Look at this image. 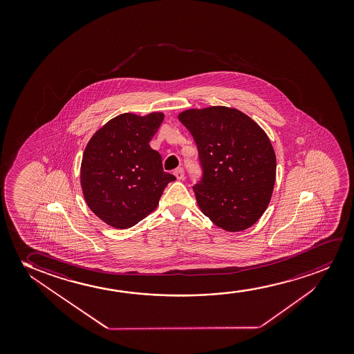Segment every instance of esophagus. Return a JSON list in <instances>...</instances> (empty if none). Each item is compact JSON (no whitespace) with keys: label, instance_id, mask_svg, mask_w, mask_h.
Here are the masks:
<instances>
[{"label":"esophagus","instance_id":"esophagus-1","mask_svg":"<svg viewBox=\"0 0 354 354\" xmlns=\"http://www.w3.org/2000/svg\"><path fill=\"white\" fill-rule=\"evenodd\" d=\"M174 175L176 176V179L183 180L185 178V171L183 168H178V169H175Z\"/></svg>","mask_w":354,"mask_h":354}]
</instances>
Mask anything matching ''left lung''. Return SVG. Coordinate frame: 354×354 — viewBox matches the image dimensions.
<instances>
[{
	"label": "left lung",
	"mask_w": 354,
	"mask_h": 354,
	"mask_svg": "<svg viewBox=\"0 0 354 354\" xmlns=\"http://www.w3.org/2000/svg\"><path fill=\"white\" fill-rule=\"evenodd\" d=\"M178 118L198 150L203 173L194 191L201 210L230 232L252 226L265 213L276 181V153L266 133L230 107L191 109Z\"/></svg>",
	"instance_id": "obj_1"
}]
</instances>
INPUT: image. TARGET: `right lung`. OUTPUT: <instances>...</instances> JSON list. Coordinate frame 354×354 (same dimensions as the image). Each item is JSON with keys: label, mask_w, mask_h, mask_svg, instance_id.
I'll use <instances>...</instances> for the list:
<instances>
[{"label": "right lung", "mask_w": 354, "mask_h": 354, "mask_svg": "<svg viewBox=\"0 0 354 354\" xmlns=\"http://www.w3.org/2000/svg\"><path fill=\"white\" fill-rule=\"evenodd\" d=\"M165 115L123 113L92 136L83 153L81 186L88 207L112 227L129 228L155 210L176 178L149 142Z\"/></svg>", "instance_id": "1"}]
</instances>
